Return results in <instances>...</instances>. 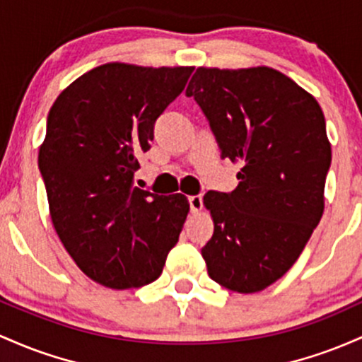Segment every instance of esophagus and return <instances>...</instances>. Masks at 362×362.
<instances>
[{
	"label": "esophagus",
	"instance_id": "1",
	"mask_svg": "<svg viewBox=\"0 0 362 362\" xmlns=\"http://www.w3.org/2000/svg\"><path fill=\"white\" fill-rule=\"evenodd\" d=\"M188 202H189V210H192L193 214L200 212L203 206L202 194H192V197H188Z\"/></svg>",
	"mask_w": 362,
	"mask_h": 362
}]
</instances>
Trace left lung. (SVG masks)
<instances>
[{
	"label": "left lung",
	"mask_w": 362,
	"mask_h": 362,
	"mask_svg": "<svg viewBox=\"0 0 362 362\" xmlns=\"http://www.w3.org/2000/svg\"><path fill=\"white\" fill-rule=\"evenodd\" d=\"M186 95L209 121L222 159L241 160L234 192H206L214 234L202 247L210 279L263 291L296 263L323 215L332 148L322 107L272 68H198Z\"/></svg>",
	"instance_id": "1"
}]
</instances>
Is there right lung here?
I'll return each mask as SVG.
<instances>
[{"label":"right lung","mask_w":362,"mask_h":362,"mask_svg":"<svg viewBox=\"0 0 362 362\" xmlns=\"http://www.w3.org/2000/svg\"><path fill=\"white\" fill-rule=\"evenodd\" d=\"M192 66L107 63L59 93L47 115L39 170L61 243L87 277L111 289L159 279L189 212L185 194L135 186L138 157L182 92Z\"/></svg>","instance_id":"right-lung-1"}]
</instances>
